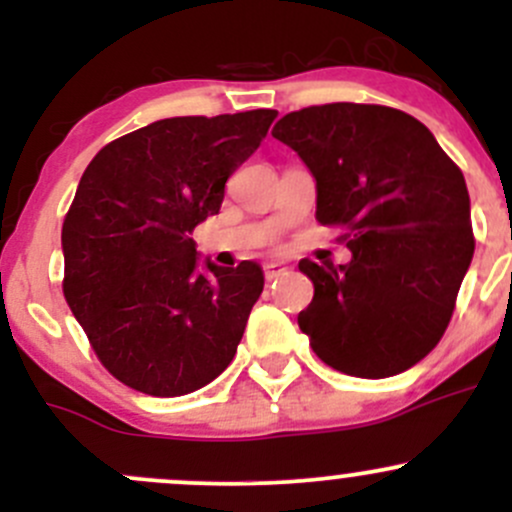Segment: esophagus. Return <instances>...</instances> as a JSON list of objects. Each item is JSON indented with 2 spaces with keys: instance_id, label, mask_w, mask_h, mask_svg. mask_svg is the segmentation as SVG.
<instances>
[{
  "instance_id": "esophagus-1",
  "label": "esophagus",
  "mask_w": 512,
  "mask_h": 512,
  "mask_svg": "<svg viewBox=\"0 0 512 512\" xmlns=\"http://www.w3.org/2000/svg\"><path fill=\"white\" fill-rule=\"evenodd\" d=\"M282 275H287V267L282 265V262H267L265 265V280L267 282L277 280V277H282Z\"/></svg>"
}]
</instances>
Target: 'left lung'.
<instances>
[{"label": "left lung", "mask_w": 512, "mask_h": 512, "mask_svg": "<svg viewBox=\"0 0 512 512\" xmlns=\"http://www.w3.org/2000/svg\"><path fill=\"white\" fill-rule=\"evenodd\" d=\"M272 136L317 180V220L344 227L347 265L299 262L314 297L297 317L314 354L359 379L418 364L446 332L476 250L461 168L399 108L324 103Z\"/></svg>", "instance_id": "1"}]
</instances>
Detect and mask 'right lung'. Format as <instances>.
Instances as JSON below:
<instances>
[{
  "mask_svg": "<svg viewBox=\"0 0 512 512\" xmlns=\"http://www.w3.org/2000/svg\"><path fill=\"white\" fill-rule=\"evenodd\" d=\"M277 111L163 118L103 146L61 227L64 297L98 361L148 396H183L237 352L265 277L250 260L198 272L193 230Z\"/></svg>",
  "mask_w": 512,
  "mask_h": 512,
  "instance_id": "1",
  "label": "right lung"
}]
</instances>
